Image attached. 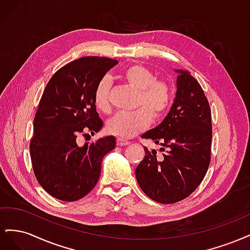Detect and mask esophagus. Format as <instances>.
<instances>
[{
  "instance_id": "esophagus-1",
  "label": "esophagus",
  "mask_w": 250,
  "mask_h": 250,
  "mask_svg": "<svg viewBox=\"0 0 250 250\" xmlns=\"http://www.w3.org/2000/svg\"><path fill=\"white\" fill-rule=\"evenodd\" d=\"M129 144H130V142H128L124 139H121V138L117 139V145L118 146H127V145H129Z\"/></svg>"
}]
</instances>
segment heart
Wrapping results in <instances>:
<instances>
[{"label": "heart", "instance_id": "1", "mask_svg": "<svg viewBox=\"0 0 250 250\" xmlns=\"http://www.w3.org/2000/svg\"><path fill=\"white\" fill-rule=\"evenodd\" d=\"M128 85L138 90L135 108L131 112H119L106 125V130L120 138H131L145 131L151 121H158L169 111L173 102V88L170 83L156 79L154 72L143 64H132L121 74ZM98 110H110V81L103 77L97 83L93 95Z\"/></svg>", "mask_w": 250, "mask_h": 250}]
</instances>
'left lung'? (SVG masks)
<instances>
[{
	"label": "left lung",
	"mask_w": 250,
	"mask_h": 250,
	"mask_svg": "<svg viewBox=\"0 0 250 250\" xmlns=\"http://www.w3.org/2000/svg\"><path fill=\"white\" fill-rule=\"evenodd\" d=\"M177 92L163 122L142 135L161 145L156 151L145 149L144 160L135 169L140 188L160 203H175L190 196L201 184L210 162L211 112L198 81L188 72L176 70Z\"/></svg>",
	"instance_id": "obj_1"
}]
</instances>
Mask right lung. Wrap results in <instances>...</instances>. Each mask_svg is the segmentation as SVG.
Listing matches in <instances>:
<instances>
[{
  "mask_svg": "<svg viewBox=\"0 0 250 250\" xmlns=\"http://www.w3.org/2000/svg\"><path fill=\"white\" fill-rule=\"evenodd\" d=\"M117 63L116 59L98 56L74 60L60 67L43 90L30 155L37 181L54 198L71 202L84 197L99 180L104 155L116 147L112 135L83 146L77 137L102 128L94 89Z\"/></svg>",
  "mask_w": 250,
  "mask_h": 250,
  "instance_id": "1",
  "label": "right lung"
}]
</instances>
